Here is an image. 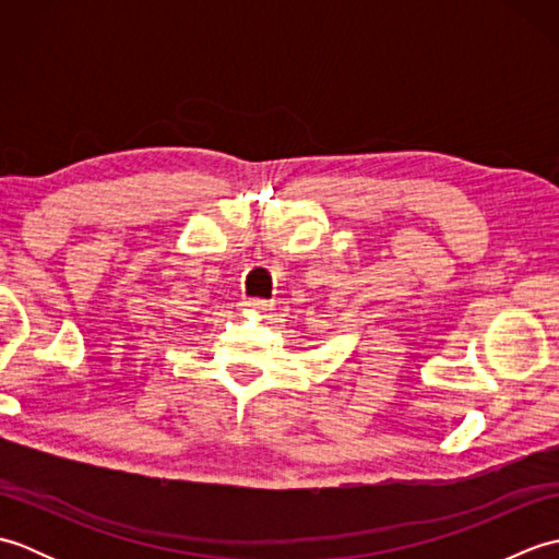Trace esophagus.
<instances>
[{
  "label": "esophagus",
  "mask_w": 559,
  "mask_h": 559,
  "mask_svg": "<svg viewBox=\"0 0 559 559\" xmlns=\"http://www.w3.org/2000/svg\"><path fill=\"white\" fill-rule=\"evenodd\" d=\"M242 307H245V310L261 312V314H264V312H271V310H273V305H271L269 300H259V298H249V300H245V302H242Z\"/></svg>",
  "instance_id": "34e87169"
}]
</instances>
